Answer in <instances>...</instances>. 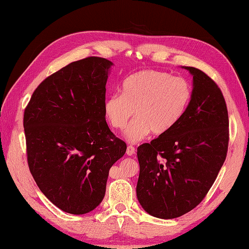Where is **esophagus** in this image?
<instances>
[{
    "label": "esophagus",
    "instance_id": "obj_1",
    "mask_svg": "<svg viewBox=\"0 0 249 249\" xmlns=\"http://www.w3.org/2000/svg\"><path fill=\"white\" fill-rule=\"evenodd\" d=\"M135 147L133 145H128L127 149H126V154H127L128 156H133L135 154Z\"/></svg>",
    "mask_w": 249,
    "mask_h": 249
}]
</instances>
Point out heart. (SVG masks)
Returning <instances> with one entry per match:
<instances>
[{"mask_svg":"<svg viewBox=\"0 0 249 249\" xmlns=\"http://www.w3.org/2000/svg\"><path fill=\"white\" fill-rule=\"evenodd\" d=\"M192 99V89L183 78L170 73L145 70L128 76L122 83L121 93L108 95L104 102V113L115 129L125 130L130 143L145 139L152 131L165 135L183 119Z\"/></svg>","mask_w":249,"mask_h":249,"instance_id":"heart-1","label":"heart"}]
</instances>
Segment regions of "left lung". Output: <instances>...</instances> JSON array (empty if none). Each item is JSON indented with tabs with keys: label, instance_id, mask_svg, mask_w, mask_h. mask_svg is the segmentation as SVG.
I'll list each match as a JSON object with an SVG mask.
<instances>
[{
	"label": "left lung",
	"instance_id": "1",
	"mask_svg": "<svg viewBox=\"0 0 249 249\" xmlns=\"http://www.w3.org/2000/svg\"><path fill=\"white\" fill-rule=\"evenodd\" d=\"M192 99L172 130L137 149L140 173L137 198L147 214L172 219L195 209L223 167L229 142L228 111L223 93L198 68Z\"/></svg>",
	"mask_w": 249,
	"mask_h": 249
}]
</instances>
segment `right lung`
<instances>
[{
  "instance_id": "obj_1",
  "label": "right lung",
  "mask_w": 249,
  "mask_h": 249,
  "mask_svg": "<svg viewBox=\"0 0 249 249\" xmlns=\"http://www.w3.org/2000/svg\"><path fill=\"white\" fill-rule=\"evenodd\" d=\"M112 66L97 56L71 63L39 84L24 111L30 171L40 192L66 213L97 208L110 168L126 152L104 113Z\"/></svg>"
}]
</instances>
